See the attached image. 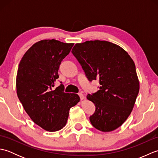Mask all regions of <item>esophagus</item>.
<instances>
[{
	"label": "esophagus",
	"instance_id": "obj_1",
	"mask_svg": "<svg viewBox=\"0 0 158 158\" xmlns=\"http://www.w3.org/2000/svg\"><path fill=\"white\" fill-rule=\"evenodd\" d=\"M79 97H80V99H81V100H83V99L85 98L84 96H83V94H81V93H79Z\"/></svg>",
	"mask_w": 158,
	"mask_h": 158
}]
</instances>
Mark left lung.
Here are the masks:
<instances>
[{"mask_svg":"<svg viewBox=\"0 0 158 158\" xmlns=\"http://www.w3.org/2000/svg\"><path fill=\"white\" fill-rule=\"evenodd\" d=\"M72 53L89 81L98 80L100 85L87 96L96 106L90 122L102 132L115 130L130 115L139 92L135 62L123 48L106 41L77 43Z\"/></svg>","mask_w":158,"mask_h":158,"instance_id":"obj_1","label":"left lung"}]
</instances>
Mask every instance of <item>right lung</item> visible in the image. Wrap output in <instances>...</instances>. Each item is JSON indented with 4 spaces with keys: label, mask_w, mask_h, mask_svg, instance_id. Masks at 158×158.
Instances as JSON below:
<instances>
[{
    "label": "right lung",
    "mask_w": 158,
    "mask_h": 158,
    "mask_svg": "<svg viewBox=\"0 0 158 158\" xmlns=\"http://www.w3.org/2000/svg\"><path fill=\"white\" fill-rule=\"evenodd\" d=\"M74 43L42 40L25 53L19 64L16 89L19 101L31 119L43 129L56 132L65 126L69 110L79 102L76 94L64 92V85L53 90L62 60Z\"/></svg>",
    "instance_id": "right-lung-1"
}]
</instances>
